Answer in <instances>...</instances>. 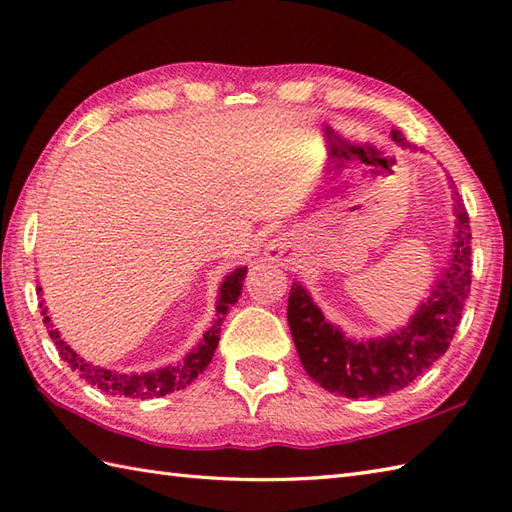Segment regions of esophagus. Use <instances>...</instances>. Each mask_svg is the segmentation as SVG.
Returning <instances> with one entry per match:
<instances>
[{"instance_id":"34e87169","label":"esophagus","mask_w":512,"mask_h":512,"mask_svg":"<svg viewBox=\"0 0 512 512\" xmlns=\"http://www.w3.org/2000/svg\"><path fill=\"white\" fill-rule=\"evenodd\" d=\"M273 255H275L277 259H281V257H284V250H281L279 246H273Z\"/></svg>"}]
</instances>
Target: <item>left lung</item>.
Returning a JSON list of instances; mask_svg holds the SVG:
<instances>
[{"label": "left lung", "instance_id": "obj_1", "mask_svg": "<svg viewBox=\"0 0 512 512\" xmlns=\"http://www.w3.org/2000/svg\"><path fill=\"white\" fill-rule=\"evenodd\" d=\"M391 138L407 145L400 129H391ZM455 220L458 231L447 273L438 279L431 297L413 314L407 328L387 339L365 343L345 339L339 328L325 321L306 288L297 281L292 284L288 325L301 365L314 383L345 398H380L405 389L449 350L471 292L473 273L469 213L458 193Z\"/></svg>", "mask_w": 512, "mask_h": 512}]
</instances>
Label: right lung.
<instances>
[{
	"label": "right lung",
	"instance_id": "1",
	"mask_svg": "<svg viewBox=\"0 0 512 512\" xmlns=\"http://www.w3.org/2000/svg\"><path fill=\"white\" fill-rule=\"evenodd\" d=\"M244 277H246V268H237L235 273H231L224 279V284L220 288V301H217V317L209 328V332L204 334L200 345L195 347L191 354H187V358H184L180 365L156 369V372H147V374H118V372H112V369H103L83 361L79 354L70 350V345L61 339L59 332L52 330V323L46 314V308H43V303H39V308H41L43 323H46L50 339L54 341V345H57L63 361L72 367V372L79 374L85 383H90L92 387H99L101 391H105V394L147 400V398H158V396L171 394V391L184 389L204 372L206 365L211 363L217 343H220V330L226 319V312L239 299V295H242Z\"/></svg>",
	"mask_w": 512,
	"mask_h": 512
}]
</instances>
